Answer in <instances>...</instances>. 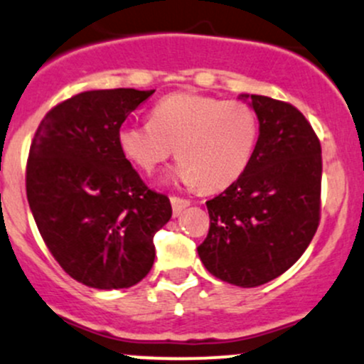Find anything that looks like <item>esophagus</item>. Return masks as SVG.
Here are the masks:
<instances>
[{
	"label": "esophagus",
	"instance_id": "obj_1",
	"mask_svg": "<svg viewBox=\"0 0 364 364\" xmlns=\"http://www.w3.org/2000/svg\"><path fill=\"white\" fill-rule=\"evenodd\" d=\"M170 201H171V208H173V217H178V215L183 212V208H187V206L191 205L189 199L178 198V196H171Z\"/></svg>",
	"mask_w": 364,
	"mask_h": 364
}]
</instances>
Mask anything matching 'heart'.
<instances>
[{"instance_id": "1", "label": "heart", "mask_w": 364, "mask_h": 364, "mask_svg": "<svg viewBox=\"0 0 364 364\" xmlns=\"http://www.w3.org/2000/svg\"><path fill=\"white\" fill-rule=\"evenodd\" d=\"M259 140V121L248 104L203 93L177 92L151 109L147 123H124L118 130L121 154L144 173L171 156L175 177L203 191H220L245 173Z\"/></svg>"}]
</instances>
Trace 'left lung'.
Listing matches in <instances>:
<instances>
[{
  "instance_id": "8db88e82",
  "label": "left lung",
  "mask_w": 364,
  "mask_h": 364,
  "mask_svg": "<svg viewBox=\"0 0 364 364\" xmlns=\"http://www.w3.org/2000/svg\"><path fill=\"white\" fill-rule=\"evenodd\" d=\"M250 99L260 123L255 152L245 173L206 201L210 229L198 246L208 272L243 288L288 271L321 218V144L311 123L288 102Z\"/></svg>"
}]
</instances>
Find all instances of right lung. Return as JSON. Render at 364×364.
<instances>
[{
  "mask_svg": "<svg viewBox=\"0 0 364 364\" xmlns=\"http://www.w3.org/2000/svg\"><path fill=\"white\" fill-rule=\"evenodd\" d=\"M152 93H77L46 112L31 142V212L53 259L87 287L118 290L144 279L154 234L171 217L170 199L146 186L118 146L119 127Z\"/></svg>",
  "mask_w": 364,
  "mask_h": 364,
  "instance_id": "add662e5",
  "label": "right lung"
}]
</instances>
